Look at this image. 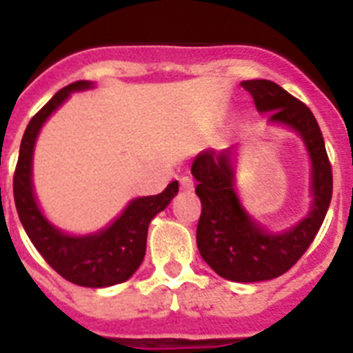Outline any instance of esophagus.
I'll list each match as a JSON object with an SVG mask.
<instances>
[{"label": "esophagus", "mask_w": 353, "mask_h": 353, "mask_svg": "<svg viewBox=\"0 0 353 353\" xmlns=\"http://www.w3.org/2000/svg\"><path fill=\"white\" fill-rule=\"evenodd\" d=\"M180 189H182L183 192L194 191V182H192V179H189V176H182V179H180Z\"/></svg>", "instance_id": "34e87169"}]
</instances>
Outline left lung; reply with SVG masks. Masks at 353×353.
Returning a JSON list of instances; mask_svg holds the SVG:
<instances>
[{
	"label": "left lung",
	"mask_w": 353,
	"mask_h": 353,
	"mask_svg": "<svg viewBox=\"0 0 353 353\" xmlns=\"http://www.w3.org/2000/svg\"><path fill=\"white\" fill-rule=\"evenodd\" d=\"M242 86L251 93L260 113L269 111L270 121L301 134L313 162L310 215L279 235L261 230L240 205L233 189V150H207L192 162L196 194L201 199L196 230L199 254L224 279L256 283L283 276L307 251L329 210L332 168L322 130L304 102L272 81H242Z\"/></svg>",
	"instance_id": "obj_1"
}]
</instances>
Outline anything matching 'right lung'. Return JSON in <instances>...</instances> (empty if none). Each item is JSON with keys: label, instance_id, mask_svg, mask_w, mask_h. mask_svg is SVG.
<instances>
[{"label": "right lung", "instance_id": "right-lung-1", "mask_svg": "<svg viewBox=\"0 0 353 353\" xmlns=\"http://www.w3.org/2000/svg\"><path fill=\"white\" fill-rule=\"evenodd\" d=\"M90 81H76L61 88L31 118L24 130L14 173V199L28 236L63 279L88 288H104L127 281L139 269L146 251L150 221L170 205L179 192L174 180L155 196L130 201L125 212L104 232L88 236H68L46 221L31 187V157L42 123L74 90L90 88Z\"/></svg>", "mask_w": 353, "mask_h": 353}]
</instances>
